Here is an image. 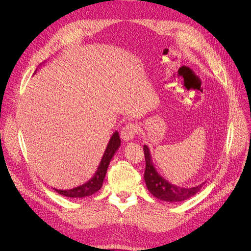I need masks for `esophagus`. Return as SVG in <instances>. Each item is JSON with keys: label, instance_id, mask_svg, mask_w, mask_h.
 I'll use <instances>...</instances> for the list:
<instances>
[{"label": "esophagus", "instance_id": "obj_1", "mask_svg": "<svg viewBox=\"0 0 251 251\" xmlns=\"http://www.w3.org/2000/svg\"><path fill=\"white\" fill-rule=\"evenodd\" d=\"M137 132H138V126L135 124L128 123V124H126V126H125L123 127L120 136H121V138H123V140L130 141L135 137V135L137 134Z\"/></svg>", "mask_w": 251, "mask_h": 251}]
</instances>
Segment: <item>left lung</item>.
Listing matches in <instances>:
<instances>
[{"instance_id": "8db88e82", "label": "left lung", "mask_w": 251, "mask_h": 251, "mask_svg": "<svg viewBox=\"0 0 251 251\" xmlns=\"http://www.w3.org/2000/svg\"><path fill=\"white\" fill-rule=\"evenodd\" d=\"M144 157H146V172H144V181H146L149 192L156 198L165 202H182L189 198H192L196 194L200 192L202 186L205 184L204 181L201 184L191 186V187H182L179 185H175L166 179H164L159 174L155 168L153 159L150 149L148 146H143Z\"/></svg>"}]
</instances>
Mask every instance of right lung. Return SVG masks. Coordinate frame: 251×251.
I'll list each match as a JSON object with an SVG mask.
<instances>
[{
  "instance_id": "right-lung-1",
  "label": "right lung",
  "mask_w": 251,
  "mask_h": 251,
  "mask_svg": "<svg viewBox=\"0 0 251 251\" xmlns=\"http://www.w3.org/2000/svg\"><path fill=\"white\" fill-rule=\"evenodd\" d=\"M120 144H121V140L119 138V133L115 131L111 136L107 149H105L103 156L100 160V163L98 165V168L92 178L77 187L70 188V189H57V188H53V189H54V191L59 195L70 197V198H83V197L91 196L100 191L102 186L105 174H107L108 166L112 160V158L118 151Z\"/></svg>"
}]
</instances>
